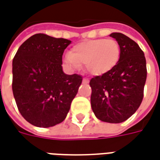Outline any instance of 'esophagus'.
Wrapping results in <instances>:
<instances>
[{"label":"esophagus","mask_w":160,"mask_h":160,"mask_svg":"<svg viewBox=\"0 0 160 160\" xmlns=\"http://www.w3.org/2000/svg\"><path fill=\"white\" fill-rule=\"evenodd\" d=\"M88 82H89V80H88V78H82V82L83 83H88Z\"/></svg>","instance_id":"1"}]
</instances>
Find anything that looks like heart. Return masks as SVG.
I'll return each mask as SVG.
<instances>
[{
	"mask_svg": "<svg viewBox=\"0 0 160 160\" xmlns=\"http://www.w3.org/2000/svg\"><path fill=\"white\" fill-rule=\"evenodd\" d=\"M121 48L114 39H94L78 43L72 52L65 53L64 63L75 71L84 64L86 72L90 75L101 76L116 66L119 61Z\"/></svg>",
	"mask_w": 160,
	"mask_h": 160,
	"instance_id": "1",
	"label": "heart"
}]
</instances>
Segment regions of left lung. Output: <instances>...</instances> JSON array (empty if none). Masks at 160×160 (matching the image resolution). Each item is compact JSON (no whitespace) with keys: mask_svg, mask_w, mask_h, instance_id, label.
<instances>
[{"mask_svg":"<svg viewBox=\"0 0 160 160\" xmlns=\"http://www.w3.org/2000/svg\"><path fill=\"white\" fill-rule=\"evenodd\" d=\"M119 44V61L110 72L90 80L92 110L103 122H124L139 108L147 79L144 53L139 45L119 32L110 34Z\"/></svg>","mask_w":160,"mask_h":160,"instance_id":"left-lung-1","label":"left lung"}]
</instances>
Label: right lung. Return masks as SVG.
I'll return each mask as SVG.
<instances>
[{
	"mask_svg": "<svg viewBox=\"0 0 160 160\" xmlns=\"http://www.w3.org/2000/svg\"><path fill=\"white\" fill-rule=\"evenodd\" d=\"M72 41L36 34L12 60V93L21 115L32 125L63 122L82 83L81 76L63 72L62 55Z\"/></svg>",
	"mask_w": 160,
	"mask_h": 160,
	"instance_id": "right-lung-1",
	"label": "right lung"
}]
</instances>
